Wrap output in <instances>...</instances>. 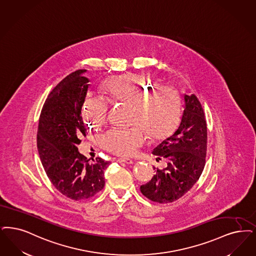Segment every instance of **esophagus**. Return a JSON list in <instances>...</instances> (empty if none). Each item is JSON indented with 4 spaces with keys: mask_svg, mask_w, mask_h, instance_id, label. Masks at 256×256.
<instances>
[{
    "mask_svg": "<svg viewBox=\"0 0 256 256\" xmlns=\"http://www.w3.org/2000/svg\"><path fill=\"white\" fill-rule=\"evenodd\" d=\"M119 163H124V164H132L133 161L132 159H128V158H120L117 160Z\"/></svg>",
    "mask_w": 256,
    "mask_h": 256,
    "instance_id": "obj_1",
    "label": "esophagus"
}]
</instances>
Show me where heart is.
<instances>
[{"mask_svg": "<svg viewBox=\"0 0 256 256\" xmlns=\"http://www.w3.org/2000/svg\"><path fill=\"white\" fill-rule=\"evenodd\" d=\"M156 80L146 75L123 74L106 79L102 92L110 102L132 104V128H113L100 137L104 150L120 156H132L146 143V134L162 139L176 130L181 119V98L168 86H158ZM151 90H150L149 88ZM102 97H88L82 116L90 128L106 123L108 102Z\"/></svg>", "mask_w": 256, "mask_h": 256, "instance_id": "1", "label": "heart"}]
</instances>
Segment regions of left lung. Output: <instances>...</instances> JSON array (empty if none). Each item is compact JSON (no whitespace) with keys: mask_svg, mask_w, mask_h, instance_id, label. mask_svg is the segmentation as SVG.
<instances>
[{"mask_svg":"<svg viewBox=\"0 0 256 256\" xmlns=\"http://www.w3.org/2000/svg\"><path fill=\"white\" fill-rule=\"evenodd\" d=\"M184 100L177 130L152 150L156 161H166V168H157L152 180L140 186L146 198L161 204L186 194L199 179L206 163L208 132L203 108L194 94H184Z\"/></svg>","mask_w":256,"mask_h":256,"instance_id":"8db88e82","label":"left lung"}]
</instances>
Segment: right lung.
Listing matches in <instances>:
<instances>
[{
	"mask_svg": "<svg viewBox=\"0 0 256 256\" xmlns=\"http://www.w3.org/2000/svg\"><path fill=\"white\" fill-rule=\"evenodd\" d=\"M86 72H72L52 90L42 108L37 133V148L48 179L62 194L76 201L102 190L104 172L110 164L100 157L90 161L78 152L86 132L81 115L90 86Z\"/></svg>",
	"mask_w": 256,
	"mask_h": 256,
	"instance_id": "add662e5",
	"label": "right lung"
}]
</instances>
